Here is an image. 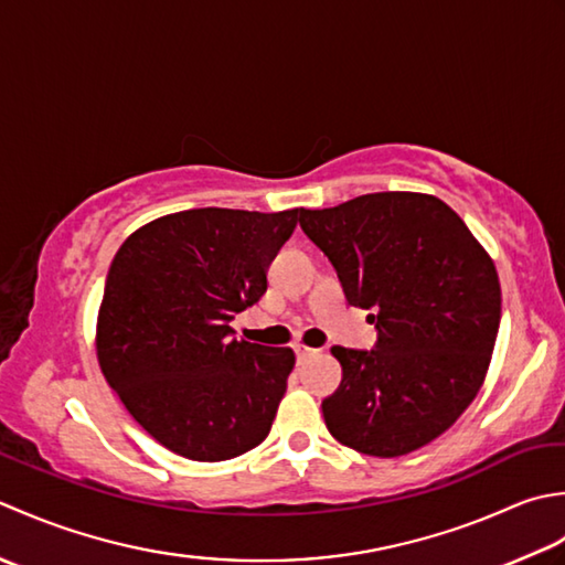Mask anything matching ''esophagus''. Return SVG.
Returning a JSON list of instances; mask_svg holds the SVG:
<instances>
[{"mask_svg": "<svg viewBox=\"0 0 565 565\" xmlns=\"http://www.w3.org/2000/svg\"><path fill=\"white\" fill-rule=\"evenodd\" d=\"M315 353H317V349L305 347V343H295V355H297L299 363H302L305 359H309V355H315Z\"/></svg>", "mask_w": 565, "mask_h": 565, "instance_id": "1", "label": "esophagus"}]
</instances>
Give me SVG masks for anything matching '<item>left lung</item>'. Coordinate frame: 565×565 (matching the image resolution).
Here are the masks:
<instances>
[{
	"instance_id": "left-lung-1",
	"label": "left lung",
	"mask_w": 565,
	"mask_h": 565,
	"mask_svg": "<svg viewBox=\"0 0 565 565\" xmlns=\"http://www.w3.org/2000/svg\"><path fill=\"white\" fill-rule=\"evenodd\" d=\"M349 305L373 309V351L333 347L341 385L321 402L329 434L395 458L441 436L476 399L500 329L488 250L434 194L375 192L299 212Z\"/></svg>"
}]
</instances>
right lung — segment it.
Here are the masks:
<instances>
[{"instance_id": "add662e5", "label": "right lung", "mask_w": 565, "mask_h": 565, "mask_svg": "<svg viewBox=\"0 0 565 565\" xmlns=\"http://www.w3.org/2000/svg\"><path fill=\"white\" fill-rule=\"evenodd\" d=\"M302 210H188L124 241L97 317V361L131 417L168 451L228 460L266 439L292 349L234 339Z\"/></svg>"}]
</instances>
